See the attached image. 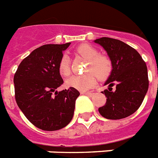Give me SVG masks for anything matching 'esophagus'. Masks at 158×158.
<instances>
[{
  "label": "esophagus",
  "instance_id": "1",
  "mask_svg": "<svg viewBox=\"0 0 158 158\" xmlns=\"http://www.w3.org/2000/svg\"><path fill=\"white\" fill-rule=\"evenodd\" d=\"M81 94H85V95H86V96H89V97H92V96H93V95H94V92H81Z\"/></svg>",
  "mask_w": 158,
  "mask_h": 158
}]
</instances>
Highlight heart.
<instances>
[{
    "label": "heart",
    "mask_w": 158,
    "mask_h": 158,
    "mask_svg": "<svg viewBox=\"0 0 158 158\" xmlns=\"http://www.w3.org/2000/svg\"><path fill=\"white\" fill-rule=\"evenodd\" d=\"M76 52L88 60L86 72H90L72 76L66 81V85L68 87L77 89L81 92H86L95 86L97 77L100 81H104L110 77L112 72L111 59L106 56L100 55L96 47L89 44H81L77 48ZM58 72L62 77H68L71 74L70 60L67 55H63L60 59Z\"/></svg>",
    "instance_id": "obj_1"
}]
</instances>
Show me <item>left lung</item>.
<instances>
[{
  "label": "left lung",
  "instance_id": "8db88e82",
  "mask_svg": "<svg viewBox=\"0 0 158 158\" xmlns=\"http://www.w3.org/2000/svg\"><path fill=\"white\" fill-rule=\"evenodd\" d=\"M94 41L105 49L112 63V72L105 82L109 90L102 92L106 102L98 111L106 119L129 117L139 108L148 92L149 81L145 61L136 50L122 41L102 37ZM113 85L116 86L114 92Z\"/></svg>",
  "mask_w": 158,
  "mask_h": 158
}]
</instances>
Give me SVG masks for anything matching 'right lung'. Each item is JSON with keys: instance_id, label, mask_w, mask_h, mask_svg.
<instances>
[{"instance_id": "1", "label": "right lung", "mask_w": 158, "mask_h": 158, "mask_svg": "<svg viewBox=\"0 0 158 158\" xmlns=\"http://www.w3.org/2000/svg\"><path fill=\"white\" fill-rule=\"evenodd\" d=\"M70 44L36 48L23 59L14 76L17 106L33 125L44 131H56L68 125L80 95L72 87L56 91L63 83L58 63Z\"/></svg>"}]
</instances>
